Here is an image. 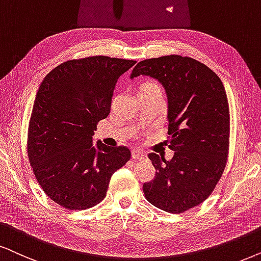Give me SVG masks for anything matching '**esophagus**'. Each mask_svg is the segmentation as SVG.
<instances>
[{"instance_id": "1", "label": "esophagus", "mask_w": 261, "mask_h": 261, "mask_svg": "<svg viewBox=\"0 0 261 261\" xmlns=\"http://www.w3.org/2000/svg\"><path fill=\"white\" fill-rule=\"evenodd\" d=\"M146 158V153L142 150H134L133 151V159L136 161H141Z\"/></svg>"}]
</instances>
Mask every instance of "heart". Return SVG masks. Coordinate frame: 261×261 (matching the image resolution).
<instances>
[{
    "instance_id": "heart-1",
    "label": "heart",
    "mask_w": 261,
    "mask_h": 261,
    "mask_svg": "<svg viewBox=\"0 0 261 261\" xmlns=\"http://www.w3.org/2000/svg\"><path fill=\"white\" fill-rule=\"evenodd\" d=\"M142 87H158V85L154 84V83H146V84L142 85Z\"/></svg>"
}]
</instances>
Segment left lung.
I'll return each instance as SVG.
<instances>
[{"label":"left lung","instance_id":"obj_1","mask_svg":"<svg viewBox=\"0 0 261 261\" xmlns=\"http://www.w3.org/2000/svg\"><path fill=\"white\" fill-rule=\"evenodd\" d=\"M148 75L163 85L167 96L166 140L171 160L148 156L156 170L143 184L146 199L158 208L182 213L211 195L225 169L230 115L225 89L206 65L179 55L138 62L130 78Z\"/></svg>","mask_w":261,"mask_h":261}]
</instances>
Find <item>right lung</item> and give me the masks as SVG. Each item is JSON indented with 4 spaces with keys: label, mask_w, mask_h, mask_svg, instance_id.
<instances>
[{
    "label": "right lung",
    "mask_w": 261,
    "mask_h": 261,
    "mask_svg": "<svg viewBox=\"0 0 261 261\" xmlns=\"http://www.w3.org/2000/svg\"><path fill=\"white\" fill-rule=\"evenodd\" d=\"M136 64L90 57L59 65L36 94L28 135V155L49 199L68 210L101 202L115 171L130 160L126 147L97 141V123L111 112L117 81Z\"/></svg>",
    "instance_id": "obj_1"
}]
</instances>
